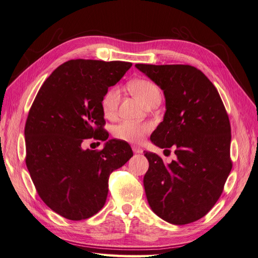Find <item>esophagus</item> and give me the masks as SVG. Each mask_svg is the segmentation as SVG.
Returning <instances> with one entry per match:
<instances>
[{
    "label": "esophagus",
    "mask_w": 258,
    "mask_h": 258,
    "mask_svg": "<svg viewBox=\"0 0 258 258\" xmlns=\"http://www.w3.org/2000/svg\"><path fill=\"white\" fill-rule=\"evenodd\" d=\"M132 151H134V153H136V154H142L143 153L142 148L139 147V146H134V147H132Z\"/></svg>",
    "instance_id": "34e87169"
}]
</instances>
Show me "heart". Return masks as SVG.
<instances>
[{
    "label": "heart",
    "instance_id": "b5f03b06",
    "mask_svg": "<svg viewBox=\"0 0 258 258\" xmlns=\"http://www.w3.org/2000/svg\"><path fill=\"white\" fill-rule=\"evenodd\" d=\"M130 90L134 95L139 98L142 102L146 105L150 103L155 98L160 97L159 88L153 82L148 80H136L131 82ZM120 99V89L117 86H113L110 89H107L104 93V96L101 101V106L102 111L106 117H112L118 107ZM151 130L150 123H140V122H132V121H122L118 126H116L114 129V135L116 138H118L123 141L137 143L140 142L145 137L148 131Z\"/></svg>",
    "mask_w": 258,
    "mask_h": 258
}]
</instances>
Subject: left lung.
Here are the masks:
<instances>
[{
  "label": "left lung",
  "mask_w": 258,
  "mask_h": 258,
  "mask_svg": "<svg viewBox=\"0 0 258 258\" xmlns=\"http://www.w3.org/2000/svg\"><path fill=\"white\" fill-rule=\"evenodd\" d=\"M136 68L163 90L166 113L151 136L160 148H174L176 159L165 163L145 152L146 198L154 213L174 225L198 221L213 208L232 162L230 122L215 86L187 64ZM170 153L169 150H165Z\"/></svg>",
  "instance_id": "8db88e82"
}]
</instances>
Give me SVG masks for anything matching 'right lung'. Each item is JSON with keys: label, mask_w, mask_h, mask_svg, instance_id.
<instances>
[{"label": "right lung", "mask_w": 258, "mask_h": 258, "mask_svg": "<svg viewBox=\"0 0 258 258\" xmlns=\"http://www.w3.org/2000/svg\"><path fill=\"white\" fill-rule=\"evenodd\" d=\"M124 61L76 59L44 82L26 122V165L38 196L52 211L82 221L103 208L108 177L132 156L130 145L112 139L102 151L83 150L85 139L106 141L101 101L131 68Z\"/></svg>", "instance_id": "1"}]
</instances>
